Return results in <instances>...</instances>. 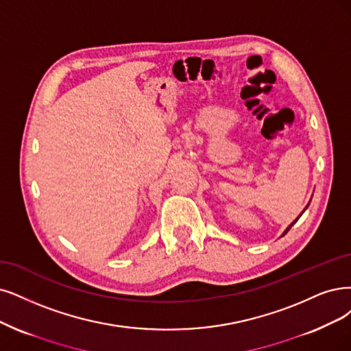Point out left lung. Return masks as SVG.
Masks as SVG:
<instances>
[{
	"label": "left lung",
	"mask_w": 351,
	"mask_h": 351,
	"mask_svg": "<svg viewBox=\"0 0 351 351\" xmlns=\"http://www.w3.org/2000/svg\"><path fill=\"white\" fill-rule=\"evenodd\" d=\"M308 205H309V204H308ZM308 205H306V208H308ZM306 208H305V210H306ZM305 210H304V211H305ZM304 211H302V214H304ZM302 214H301V215H302ZM301 215H300V217H301ZM300 217H298V218H296V219H295V221H293V223H292V224H291V226H289V227H288V228H287V231H285V232H283V236H285V234H287V232H288V231H289V230H291V227H292V226H293V224H295V223H296V221H298V219H300Z\"/></svg>",
	"instance_id": "8db88e82"
}]
</instances>
